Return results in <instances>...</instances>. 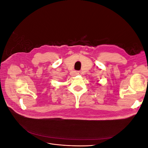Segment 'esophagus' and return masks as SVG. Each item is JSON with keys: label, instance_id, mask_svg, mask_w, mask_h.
I'll use <instances>...</instances> for the list:
<instances>
[{"label": "esophagus", "instance_id": "esophagus-1", "mask_svg": "<svg viewBox=\"0 0 148 148\" xmlns=\"http://www.w3.org/2000/svg\"><path fill=\"white\" fill-rule=\"evenodd\" d=\"M75 73H77V75H81V71H75Z\"/></svg>", "mask_w": 148, "mask_h": 148}]
</instances>
